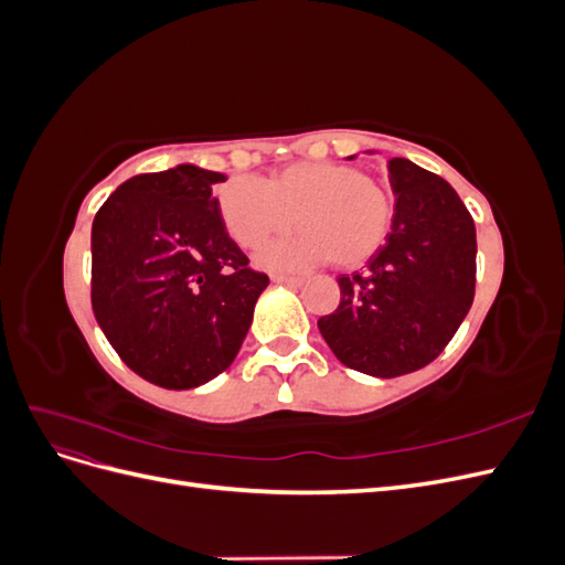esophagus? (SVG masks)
Here are the masks:
<instances>
[{
  "mask_svg": "<svg viewBox=\"0 0 565 565\" xmlns=\"http://www.w3.org/2000/svg\"><path fill=\"white\" fill-rule=\"evenodd\" d=\"M273 282L278 285H289V287H299L303 285V278H297V276H282V273H273Z\"/></svg>",
  "mask_w": 565,
  "mask_h": 565,
  "instance_id": "obj_1",
  "label": "esophagus"
}]
</instances>
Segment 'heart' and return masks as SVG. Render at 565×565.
I'll use <instances>...</instances> for the list:
<instances>
[{
    "label": "heart",
    "mask_w": 565,
    "mask_h": 565,
    "mask_svg": "<svg viewBox=\"0 0 565 565\" xmlns=\"http://www.w3.org/2000/svg\"><path fill=\"white\" fill-rule=\"evenodd\" d=\"M218 212L233 241L254 249L292 226L301 231L262 252L270 268H306L332 259L355 268L386 241L393 202L380 181L341 162H297L264 183L233 179L218 188Z\"/></svg>",
    "instance_id": "b5f03b06"
}]
</instances>
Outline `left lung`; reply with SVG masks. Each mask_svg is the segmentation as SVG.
Segmentation results:
<instances>
[{
	"mask_svg": "<svg viewBox=\"0 0 565 565\" xmlns=\"http://www.w3.org/2000/svg\"><path fill=\"white\" fill-rule=\"evenodd\" d=\"M396 195L386 243L318 328L332 353L372 377L429 365L467 318L476 289V226L455 188L405 158L388 160Z\"/></svg>",
	"mask_w": 565,
	"mask_h": 565,
	"instance_id": "obj_1",
	"label": "left lung"
}]
</instances>
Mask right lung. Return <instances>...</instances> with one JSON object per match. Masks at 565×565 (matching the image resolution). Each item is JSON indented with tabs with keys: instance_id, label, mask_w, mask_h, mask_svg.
<instances>
[{
	"instance_id": "1",
	"label": "right lung",
	"mask_w": 565,
	"mask_h": 565,
	"mask_svg": "<svg viewBox=\"0 0 565 565\" xmlns=\"http://www.w3.org/2000/svg\"><path fill=\"white\" fill-rule=\"evenodd\" d=\"M195 164L139 174L104 202L92 226V309L110 347L139 377L195 388L243 347L268 285L224 226Z\"/></svg>"
}]
</instances>
